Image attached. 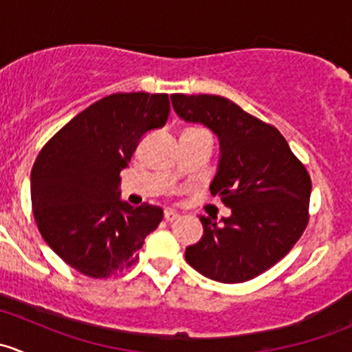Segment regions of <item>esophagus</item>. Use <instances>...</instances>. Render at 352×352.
Listing matches in <instances>:
<instances>
[{
  "mask_svg": "<svg viewBox=\"0 0 352 352\" xmlns=\"http://www.w3.org/2000/svg\"><path fill=\"white\" fill-rule=\"evenodd\" d=\"M180 214L177 211H173V209H165V219L166 221H175V219H179Z\"/></svg>",
  "mask_w": 352,
  "mask_h": 352,
  "instance_id": "34e87169",
  "label": "esophagus"
}]
</instances>
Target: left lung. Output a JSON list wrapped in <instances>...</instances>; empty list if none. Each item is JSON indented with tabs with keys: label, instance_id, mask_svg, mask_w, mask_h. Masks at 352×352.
<instances>
[{
	"label": "left lung",
	"instance_id": "left-lung-1",
	"mask_svg": "<svg viewBox=\"0 0 352 352\" xmlns=\"http://www.w3.org/2000/svg\"><path fill=\"white\" fill-rule=\"evenodd\" d=\"M177 116L202 124L219 141L212 196L232 209L219 223L199 216L202 239L186 261L218 283H245L281 261L308 223L311 180L274 126L219 95H172Z\"/></svg>",
	"mask_w": 352,
	"mask_h": 352
}]
</instances>
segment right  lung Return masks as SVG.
<instances>
[{
	"label": "right lung",
	"instance_id": "right-lung-1",
	"mask_svg": "<svg viewBox=\"0 0 352 352\" xmlns=\"http://www.w3.org/2000/svg\"><path fill=\"white\" fill-rule=\"evenodd\" d=\"M166 94H113L69 120L38 153L30 196L38 232L73 269L109 278L131 267L163 209L120 199L119 173L141 138L165 126Z\"/></svg>",
	"mask_w": 352,
	"mask_h": 352
}]
</instances>
